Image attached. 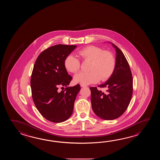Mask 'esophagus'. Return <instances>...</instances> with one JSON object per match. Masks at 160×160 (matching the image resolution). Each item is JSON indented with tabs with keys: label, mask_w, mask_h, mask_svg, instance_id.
<instances>
[{
	"label": "esophagus",
	"mask_w": 160,
	"mask_h": 160,
	"mask_svg": "<svg viewBox=\"0 0 160 160\" xmlns=\"http://www.w3.org/2000/svg\"><path fill=\"white\" fill-rule=\"evenodd\" d=\"M80 85H81V86L82 88H85V87H86V86H87L86 85H84V84H82V83L80 84Z\"/></svg>",
	"instance_id": "1"
}]
</instances>
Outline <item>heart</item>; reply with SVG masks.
I'll use <instances>...</instances> for the list:
<instances>
[{
	"mask_svg": "<svg viewBox=\"0 0 160 160\" xmlns=\"http://www.w3.org/2000/svg\"><path fill=\"white\" fill-rule=\"evenodd\" d=\"M77 54L83 61L91 63L88 68L90 72H81L74 76L75 82L88 85L100 79L106 81L112 75L116 66V59L112 52L103 51L95 46H88L79 50ZM64 64L67 70L72 73H77L81 67L79 60L72 55L66 58Z\"/></svg>",
	"mask_w": 160,
	"mask_h": 160,
	"instance_id": "b5f03b06",
	"label": "heart"
}]
</instances>
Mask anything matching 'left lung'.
I'll return each instance as SVG.
<instances>
[{
  "label": "left lung",
  "mask_w": 160,
  "mask_h": 160,
  "mask_svg": "<svg viewBox=\"0 0 160 160\" xmlns=\"http://www.w3.org/2000/svg\"><path fill=\"white\" fill-rule=\"evenodd\" d=\"M116 49V66L109 79L99 88H107L105 92L91 87V102L94 112L99 118L112 120L125 112L133 94V77L129 65L122 51L111 43Z\"/></svg>",
  "instance_id": "left-lung-1"
}]
</instances>
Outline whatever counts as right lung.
I'll return each instance as SVG.
<instances>
[{"label":"right lung","mask_w":160,"mask_h":160,"mask_svg":"<svg viewBox=\"0 0 160 160\" xmlns=\"http://www.w3.org/2000/svg\"><path fill=\"white\" fill-rule=\"evenodd\" d=\"M77 46L57 44L42 51L34 64L31 77L32 97L38 110L46 119L59 123L68 119L74 109L80 85L58 91L72 81L65 68V59Z\"/></svg>","instance_id":"obj_1"}]
</instances>
